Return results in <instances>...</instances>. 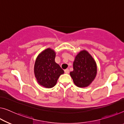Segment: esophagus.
Returning a JSON list of instances; mask_svg holds the SVG:
<instances>
[{
    "mask_svg": "<svg viewBox=\"0 0 124 124\" xmlns=\"http://www.w3.org/2000/svg\"><path fill=\"white\" fill-rule=\"evenodd\" d=\"M64 72H65L66 73H69V70L68 69V68H67V69L64 70Z\"/></svg>",
    "mask_w": 124,
    "mask_h": 124,
    "instance_id": "34e87169",
    "label": "esophagus"
}]
</instances>
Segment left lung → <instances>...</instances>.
Segmentation results:
<instances>
[{"label": "left lung", "mask_w": 124, "mask_h": 124, "mask_svg": "<svg viewBox=\"0 0 124 124\" xmlns=\"http://www.w3.org/2000/svg\"><path fill=\"white\" fill-rule=\"evenodd\" d=\"M73 71L70 72L73 82L79 87L88 86L95 79L97 73L96 64L86 51H81L76 57Z\"/></svg>", "instance_id": "obj_1"}]
</instances>
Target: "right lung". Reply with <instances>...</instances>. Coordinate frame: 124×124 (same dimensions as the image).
Returning <instances> with one entry per match:
<instances>
[{
  "mask_svg": "<svg viewBox=\"0 0 124 124\" xmlns=\"http://www.w3.org/2000/svg\"><path fill=\"white\" fill-rule=\"evenodd\" d=\"M56 53L48 48L38 55L34 64V75L40 85L52 88L56 84L57 80L64 73L59 64L55 62Z\"/></svg>",
  "mask_w": 124,
  "mask_h": 124,
  "instance_id": "add662e5",
  "label": "right lung"
}]
</instances>
